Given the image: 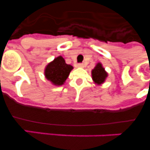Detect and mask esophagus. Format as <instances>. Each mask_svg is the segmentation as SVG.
Masks as SVG:
<instances>
[{
  "mask_svg": "<svg viewBox=\"0 0 150 150\" xmlns=\"http://www.w3.org/2000/svg\"><path fill=\"white\" fill-rule=\"evenodd\" d=\"M78 67H84V64H83V63H79V64H78Z\"/></svg>",
  "mask_w": 150,
  "mask_h": 150,
  "instance_id": "34e87169",
  "label": "esophagus"
}]
</instances>
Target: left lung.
Wrapping results in <instances>:
<instances>
[{
  "label": "left lung",
  "mask_w": 150,
  "mask_h": 150,
  "mask_svg": "<svg viewBox=\"0 0 150 150\" xmlns=\"http://www.w3.org/2000/svg\"><path fill=\"white\" fill-rule=\"evenodd\" d=\"M91 74H92V79L97 84H101L104 83L107 76V74L105 72L104 67H102L100 63H98L95 66V68L91 71Z\"/></svg>",
  "instance_id": "left-lung-1"
}]
</instances>
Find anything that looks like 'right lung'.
I'll use <instances>...</instances> for the list:
<instances>
[{
  "instance_id": "1",
  "label": "right lung",
  "mask_w": 150,
  "mask_h": 150,
  "mask_svg": "<svg viewBox=\"0 0 150 150\" xmlns=\"http://www.w3.org/2000/svg\"><path fill=\"white\" fill-rule=\"evenodd\" d=\"M72 69V66L66 64L62 56H59L46 66L45 76L55 86H62L68 77Z\"/></svg>"
}]
</instances>
